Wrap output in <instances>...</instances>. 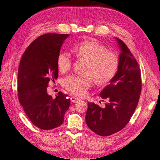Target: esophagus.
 <instances>
[{
  "instance_id": "obj_1",
  "label": "esophagus",
  "mask_w": 160,
  "mask_h": 160,
  "mask_svg": "<svg viewBox=\"0 0 160 160\" xmlns=\"http://www.w3.org/2000/svg\"><path fill=\"white\" fill-rule=\"evenodd\" d=\"M70 100H71V102H76L78 100V98H76V97H70Z\"/></svg>"
}]
</instances>
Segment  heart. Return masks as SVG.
Returning a JSON list of instances; mask_svg holds the SVG:
<instances>
[{"label":"heart","instance_id":"obj_1","mask_svg":"<svg viewBox=\"0 0 160 160\" xmlns=\"http://www.w3.org/2000/svg\"><path fill=\"white\" fill-rule=\"evenodd\" d=\"M73 52L78 58L87 61L83 75H71L64 78L63 87L77 97H84L93 83L99 85L109 82L115 76L118 68V58L112 51L94 40H88L77 44ZM58 70L66 72L72 66L70 54L61 52L57 57Z\"/></svg>","mask_w":160,"mask_h":160}]
</instances>
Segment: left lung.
Listing matches in <instances>:
<instances>
[{
    "mask_svg": "<svg viewBox=\"0 0 160 160\" xmlns=\"http://www.w3.org/2000/svg\"><path fill=\"white\" fill-rule=\"evenodd\" d=\"M121 49L118 71L100 92L107 100L106 107L88 103L85 121L96 134L109 136L116 133L129 122L138 104L142 89L141 73L137 61L121 39L116 38Z\"/></svg>",
    "mask_w": 160,
    "mask_h": 160,
    "instance_id": "left-lung-1",
    "label": "left lung"
}]
</instances>
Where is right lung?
Instances as JSON below:
<instances>
[{"instance_id":"obj_1","label":"right lung","mask_w":160,"mask_h":160,"mask_svg":"<svg viewBox=\"0 0 160 160\" xmlns=\"http://www.w3.org/2000/svg\"><path fill=\"white\" fill-rule=\"evenodd\" d=\"M68 36L48 33L39 37L25 50L19 66V102L31 122L42 130L61 126L70 107L67 94L59 92L53 99L47 93L49 81L58 78L57 57Z\"/></svg>"}]
</instances>
